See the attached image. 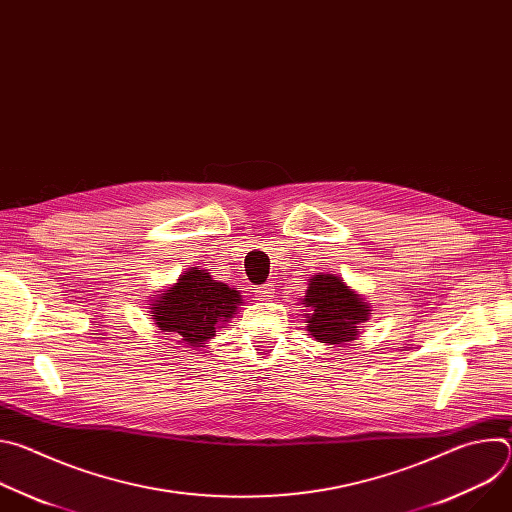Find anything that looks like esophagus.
I'll list each match as a JSON object with an SVG mask.
<instances>
[{
  "label": "esophagus",
  "mask_w": 512,
  "mask_h": 512,
  "mask_svg": "<svg viewBox=\"0 0 512 512\" xmlns=\"http://www.w3.org/2000/svg\"><path fill=\"white\" fill-rule=\"evenodd\" d=\"M273 294H275V291H273V287L267 283V285H263L259 291H257V296H259V300H271L273 298Z\"/></svg>",
  "instance_id": "1"
}]
</instances>
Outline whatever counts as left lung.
<instances>
[{"label":"left lung","mask_w":512,"mask_h":512,"mask_svg":"<svg viewBox=\"0 0 512 512\" xmlns=\"http://www.w3.org/2000/svg\"><path fill=\"white\" fill-rule=\"evenodd\" d=\"M306 330L318 342L328 346L350 344L358 338L360 324L371 318V304L334 273H318L308 281Z\"/></svg>","instance_id":"1"}]
</instances>
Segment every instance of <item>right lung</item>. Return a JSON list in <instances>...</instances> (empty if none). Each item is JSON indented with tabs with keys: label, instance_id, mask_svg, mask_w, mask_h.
I'll return each mask as SVG.
<instances>
[{
	"label": "right lung",
	"instance_id": "1",
	"mask_svg": "<svg viewBox=\"0 0 512 512\" xmlns=\"http://www.w3.org/2000/svg\"><path fill=\"white\" fill-rule=\"evenodd\" d=\"M243 304L237 287L216 281L206 269L190 267L150 300L148 310L162 332L178 336L190 348H200L235 318Z\"/></svg>",
	"mask_w": 512,
	"mask_h": 512
}]
</instances>
